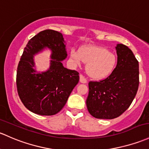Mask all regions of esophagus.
<instances>
[{
    "label": "esophagus",
    "mask_w": 149,
    "mask_h": 149,
    "mask_svg": "<svg viewBox=\"0 0 149 149\" xmlns=\"http://www.w3.org/2000/svg\"><path fill=\"white\" fill-rule=\"evenodd\" d=\"M80 82L82 83V84H86L87 80L86 79V78L84 77L82 75H80Z\"/></svg>",
    "instance_id": "1"
}]
</instances>
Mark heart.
Returning a JSON list of instances; mask_svg holds the SVG:
<instances>
[{
  "mask_svg": "<svg viewBox=\"0 0 149 149\" xmlns=\"http://www.w3.org/2000/svg\"><path fill=\"white\" fill-rule=\"evenodd\" d=\"M70 58L76 65L87 63L86 72L90 77L101 79L109 76L115 68L116 58L113 54L100 46H83L70 50Z\"/></svg>",
  "mask_w": 149,
  "mask_h": 149,
  "instance_id": "heart-1",
  "label": "heart"
}]
</instances>
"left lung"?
I'll return each mask as SVG.
<instances>
[{
	"mask_svg": "<svg viewBox=\"0 0 149 149\" xmlns=\"http://www.w3.org/2000/svg\"><path fill=\"white\" fill-rule=\"evenodd\" d=\"M117 65L106 79L88 83L86 106L91 116L113 119L126 111L136 95L139 84V61L123 44L116 47Z\"/></svg>",
	"mask_w": 149,
	"mask_h": 149,
	"instance_id": "8db88e82",
	"label": "left lung"
}]
</instances>
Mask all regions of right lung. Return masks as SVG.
Returning a JSON list of instances; mask_svg holds the SVG:
<instances>
[{
  "instance_id": "obj_1",
  "label": "right lung",
  "mask_w": 149,
  "mask_h": 149,
  "mask_svg": "<svg viewBox=\"0 0 149 149\" xmlns=\"http://www.w3.org/2000/svg\"><path fill=\"white\" fill-rule=\"evenodd\" d=\"M48 47L52 51L49 68L37 73L33 56ZM67 57L62 33L54 30L38 33L28 42L17 68L16 86L22 103L34 113L52 116L58 113L79 81V73L64 68Z\"/></svg>"
}]
</instances>
